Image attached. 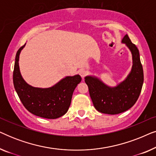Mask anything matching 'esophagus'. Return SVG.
I'll list each match as a JSON object with an SVG mask.
<instances>
[{
  "label": "esophagus",
  "instance_id": "34e87169",
  "mask_svg": "<svg viewBox=\"0 0 156 156\" xmlns=\"http://www.w3.org/2000/svg\"><path fill=\"white\" fill-rule=\"evenodd\" d=\"M80 76H82V78H84L87 74V72L84 69H82V70H80Z\"/></svg>",
  "mask_w": 156,
  "mask_h": 156
}]
</instances>
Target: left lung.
Masks as SVG:
<instances>
[{
    "instance_id": "obj_1",
    "label": "left lung",
    "mask_w": 156,
    "mask_h": 156,
    "mask_svg": "<svg viewBox=\"0 0 156 156\" xmlns=\"http://www.w3.org/2000/svg\"><path fill=\"white\" fill-rule=\"evenodd\" d=\"M129 48L133 57V67L126 80L118 86L110 87L95 76H87L85 82L94 106L98 112L106 114H118L131 108L137 101L144 83V70L139 51L126 35L122 40Z\"/></svg>"
}]
</instances>
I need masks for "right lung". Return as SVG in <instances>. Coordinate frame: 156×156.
<instances>
[{"label": "right lung", "mask_w": 156, "mask_h": 156, "mask_svg": "<svg viewBox=\"0 0 156 156\" xmlns=\"http://www.w3.org/2000/svg\"><path fill=\"white\" fill-rule=\"evenodd\" d=\"M24 45L18 50L13 70L15 89L25 108L35 116L55 119L67 112L71 104L74 89L82 81L77 74L66 76L50 88H37L27 84L19 69V55Z\"/></svg>", "instance_id": "right-lung-1"}]
</instances>
